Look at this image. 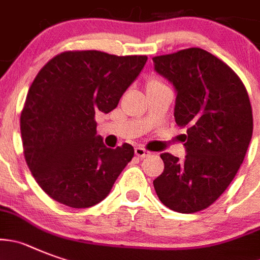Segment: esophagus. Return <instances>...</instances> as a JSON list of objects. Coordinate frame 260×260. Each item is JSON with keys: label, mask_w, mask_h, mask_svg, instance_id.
Instances as JSON below:
<instances>
[{"label": "esophagus", "mask_w": 260, "mask_h": 260, "mask_svg": "<svg viewBox=\"0 0 260 260\" xmlns=\"http://www.w3.org/2000/svg\"><path fill=\"white\" fill-rule=\"evenodd\" d=\"M149 153H151V152L147 151V149L143 148V147H137V148H135V154H137L138 157H140V158L149 156Z\"/></svg>", "instance_id": "1"}]
</instances>
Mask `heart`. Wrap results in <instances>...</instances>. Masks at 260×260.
I'll list each match as a JSON object with an SVG mask.
<instances>
[{"mask_svg": "<svg viewBox=\"0 0 260 260\" xmlns=\"http://www.w3.org/2000/svg\"><path fill=\"white\" fill-rule=\"evenodd\" d=\"M158 85H164L162 81L158 80V78H151V80H148V82H147V87L158 86Z\"/></svg>", "mask_w": 260, "mask_h": 260, "instance_id": "1", "label": "heart"}]
</instances>
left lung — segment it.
Wrapping results in <instances>:
<instances>
[{
    "label": "left lung",
    "mask_w": 260,
    "mask_h": 260,
    "mask_svg": "<svg viewBox=\"0 0 260 260\" xmlns=\"http://www.w3.org/2000/svg\"><path fill=\"white\" fill-rule=\"evenodd\" d=\"M154 70L177 89L174 117L187 128L184 159L162 153L153 180L159 201L178 213L209 208L239 171L253 135V109L235 71L199 47L153 58Z\"/></svg>",
    "instance_id": "8db88e82"
}]
</instances>
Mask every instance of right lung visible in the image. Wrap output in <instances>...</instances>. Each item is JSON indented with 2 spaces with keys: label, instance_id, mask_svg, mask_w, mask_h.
Listing matches in <instances>:
<instances>
[{
  "label": "right lung",
  "instance_id": "1",
  "mask_svg": "<svg viewBox=\"0 0 260 260\" xmlns=\"http://www.w3.org/2000/svg\"><path fill=\"white\" fill-rule=\"evenodd\" d=\"M147 59L64 51L36 76L20 114L21 142L33 178L52 200L81 209L108 196L134 148H107L96 137L95 112L117 107Z\"/></svg>",
  "mask_w": 260,
  "mask_h": 260
}]
</instances>
